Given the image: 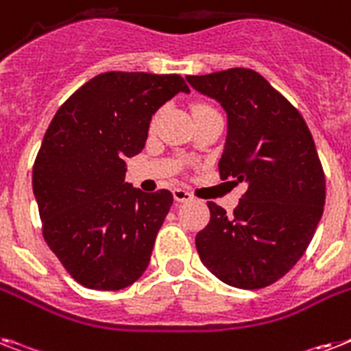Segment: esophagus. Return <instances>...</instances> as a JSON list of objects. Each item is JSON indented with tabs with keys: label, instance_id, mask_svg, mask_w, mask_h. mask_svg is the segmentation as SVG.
<instances>
[{
	"label": "esophagus",
	"instance_id": "1",
	"mask_svg": "<svg viewBox=\"0 0 351 351\" xmlns=\"http://www.w3.org/2000/svg\"><path fill=\"white\" fill-rule=\"evenodd\" d=\"M173 196H175V200L176 202H191L193 200V195L191 193H187L185 189H173Z\"/></svg>",
	"mask_w": 351,
	"mask_h": 351
}]
</instances>
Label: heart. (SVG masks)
I'll list each match as a JSON object with an SVG mask.
<instances>
[{
    "label": "heart",
    "mask_w": 351,
    "mask_h": 351,
    "mask_svg": "<svg viewBox=\"0 0 351 351\" xmlns=\"http://www.w3.org/2000/svg\"><path fill=\"white\" fill-rule=\"evenodd\" d=\"M200 108H209V106H205V104H196L195 110H200ZM195 110H193V111H195Z\"/></svg>",
    "instance_id": "obj_1"
}]
</instances>
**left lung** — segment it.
Returning <instances> with one entry per match:
<instances>
[{
  "instance_id": "left-lung-1",
  "label": "left lung",
  "mask_w": 351,
  "mask_h": 351,
  "mask_svg": "<svg viewBox=\"0 0 351 351\" xmlns=\"http://www.w3.org/2000/svg\"><path fill=\"white\" fill-rule=\"evenodd\" d=\"M227 113L221 180L245 182L232 215L209 202L196 234L202 263L236 289H265L304 254L323 216L326 182L314 138L298 110L250 68L187 75Z\"/></svg>"
}]
</instances>
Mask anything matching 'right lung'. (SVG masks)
<instances>
[{"mask_svg": "<svg viewBox=\"0 0 351 351\" xmlns=\"http://www.w3.org/2000/svg\"><path fill=\"white\" fill-rule=\"evenodd\" d=\"M189 86L176 73L106 72L57 110L32 169L43 238L82 287L121 290L144 274L173 195L124 180L151 117Z\"/></svg>", "mask_w": 351, "mask_h": 351, "instance_id": "add662e5", "label": "right lung"}]
</instances>
